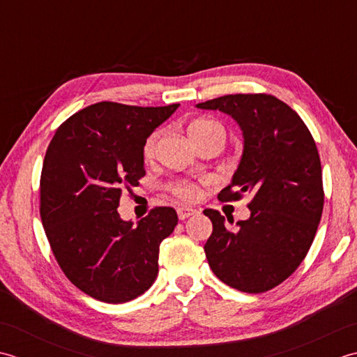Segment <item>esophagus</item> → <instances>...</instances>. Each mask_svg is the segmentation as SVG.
<instances>
[{
    "label": "esophagus",
    "instance_id": "1",
    "mask_svg": "<svg viewBox=\"0 0 357 357\" xmlns=\"http://www.w3.org/2000/svg\"><path fill=\"white\" fill-rule=\"evenodd\" d=\"M195 213H197V211L192 209V208H186V206L177 208V215H178L180 220H185V219H188L189 215H194Z\"/></svg>",
    "mask_w": 357,
    "mask_h": 357
}]
</instances>
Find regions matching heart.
<instances>
[{
    "label": "heart",
    "instance_id": "1",
    "mask_svg": "<svg viewBox=\"0 0 357 357\" xmlns=\"http://www.w3.org/2000/svg\"><path fill=\"white\" fill-rule=\"evenodd\" d=\"M188 134L191 137V140L195 146H200L203 142H206L209 138H214V137H220L225 140L223 126L219 121H215L213 119L194 120L191 125L188 126ZM160 137H162V130L155 129L154 132H151L146 140H144L143 157L146 160H151L155 155ZM168 188L171 189V192L174 195H177L178 199H183V200H192L195 195H197V185L191 183V181H185V180L171 181Z\"/></svg>",
    "mask_w": 357,
    "mask_h": 357
}]
</instances>
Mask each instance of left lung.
<instances>
[{
	"mask_svg": "<svg viewBox=\"0 0 357 357\" xmlns=\"http://www.w3.org/2000/svg\"><path fill=\"white\" fill-rule=\"evenodd\" d=\"M197 107L231 115L243 132L238 168L219 199L252 195L250 219L237 222L236 231L219 211H203L213 222L208 264L231 288L265 293L297 270L321 222L324 185L314 138L297 112L268 93L225 96Z\"/></svg>",
	"mask_w": 357,
	"mask_h": 357,
	"instance_id": "8db88e82",
	"label": "left lung"
}]
</instances>
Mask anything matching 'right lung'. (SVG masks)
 Masks as SVG:
<instances>
[{"mask_svg": "<svg viewBox=\"0 0 357 357\" xmlns=\"http://www.w3.org/2000/svg\"><path fill=\"white\" fill-rule=\"evenodd\" d=\"M180 105L101 101L72 115L50 140L40 180V215L58 265L87 296L125 303L151 288L160 243L178 222L169 206L121 220V192L144 177L143 143Z\"/></svg>", "mask_w": 357, "mask_h": 357, "instance_id": "add662e5", "label": "right lung"}]
</instances>
